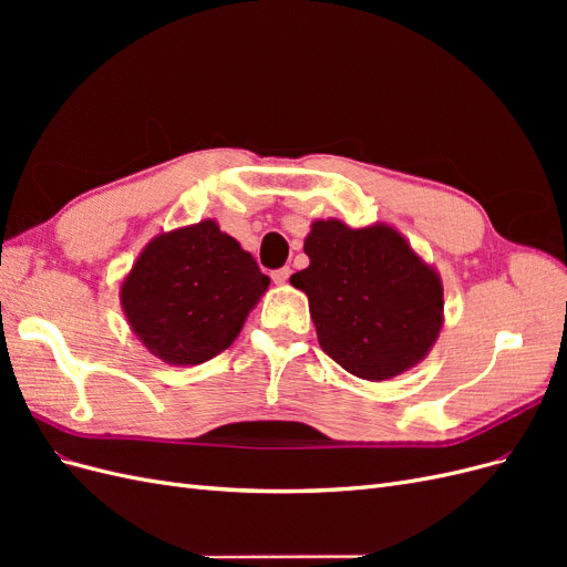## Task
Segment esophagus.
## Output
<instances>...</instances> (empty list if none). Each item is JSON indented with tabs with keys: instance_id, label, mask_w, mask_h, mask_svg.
Segmentation results:
<instances>
[{
	"instance_id": "esophagus-1",
	"label": "esophagus",
	"mask_w": 567,
	"mask_h": 567,
	"mask_svg": "<svg viewBox=\"0 0 567 567\" xmlns=\"http://www.w3.org/2000/svg\"><path fill=\"white\" fill-rule=\"evenodd\" d=\"M288 277H290V267H279V269H274L271 271V281L274 284H286L288 281Z\"/></svg>"
}]
</instances>
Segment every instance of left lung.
<instances>
[{
	"mask_svg": "<svg viewBox=\"0 0 567 567\" xmlns=\"http://www.w3.org/2000/svg\"><path fill=\"white\" fill-rule=\"evenodd\" d=\"M310 267L290 284L310 298L321 350L364 381L392 379L427 354L442 329V284L390 227L315 221Z\"/></svg>",
	"mask_w": 567,
	"mask_h": 567,
	"instance_id": "8db88e82",
	"label": "left lung"
}]
</instances>
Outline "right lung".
I'll return each mask as SVG.
<instances>
[{
  "instance_id": "obj_1",
  "label": "right lung",
  "mask_w": 567,
  "mask_h": 567,
  "mask_svg": "<svg viewBox=\"0 0 567 567\" xmlns=\"http://www.w3.org/2000/svg\"><path fill=\"white\" fill-rule=\"evenodd\" d=\"M269 286L252 255L213 219L146 246L120 290L132 331L167 364H203L227 350Z\"/></svg>"
}]
</instances>
